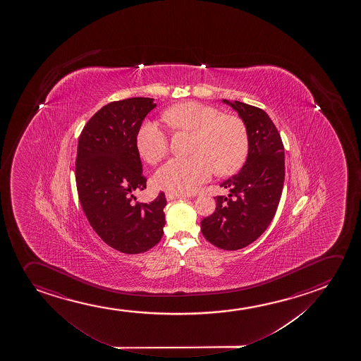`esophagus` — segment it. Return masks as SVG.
<instances>
[{"label":"esophagus","mask_w":361,"mask_h":361,"mask_svg":"<svg viewBox=\"0 0 361 361\" xmlns=\"http://www.w3.org/2000/svg\"><path fill=\"white\" fill-rule=\"evenodd\" d=\"M185 195H183V194H176V192H166V199L169 200V202H172V200H176V199H184Z\"/></svg>","instance_id":"34e87169"}]
</instances>
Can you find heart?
<instances>
[{"instance_id": "1", "label": "heart", "mask_w": 361, "mask_h": 361, "mask_svg": "<svg viewBox=\"0 0 361 361\" xmlns=\"http://www.w3.org/2000/svg\"><path fill=\"white\" fill-rule=\"evenodd\" d=\"M169 128L192 134L189 159H173L156 172V187L169 192H189L207 182L214 169L232 174L245 164L250 136L238 116H222L214 106L199 102L179 103L164 113ZM136 147L147 164H159L169 149V139L154 121H146L136 136Z\"/></svg>"}]
</instances>
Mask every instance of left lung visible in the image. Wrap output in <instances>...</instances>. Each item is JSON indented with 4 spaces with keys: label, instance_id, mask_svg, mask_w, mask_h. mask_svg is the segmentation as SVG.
<instances>
[{
    "label": "left lung",
    "instance_id": "1",
    "mask_svg": "<svg viewBox=\"0 0 361 361\" xmlns=\"http://www.w3.org/2000/svg\"><path fill=\"white\" fill-rule=\"evenodd\" d=\"M243 121L250 151L238 173L220 184L228 197H216V210L202 219V232L225 250L245 248L268 228L279 205L285 178L283 145L269 116L257 106L222 99Z\"/></svg>",
    "mask_w": 361,
    "mask_h": 361
}]
</instances>
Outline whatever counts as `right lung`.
Returning a JSON list of instances; mask_svg holds the SVG:
<instances>
[{"label": "right lung", "mask_w": 361, "mask_h": 361, "mask_svg": "<svg viewBox=\"0 0 361 361\" xmlns=\"http://www.w3.org/2000/svg\"><path fill=\"white\" fill-rule=\"evenodd\" d=\"M152 98L111 102L82 130L76 157V184L82 209L97 235L126 255L152 248L164 235V192L152 202L133 204L134 192L146 189L136 147Z\"/></svg>", "instance_id": "right-lung-1"}]
</instances>
